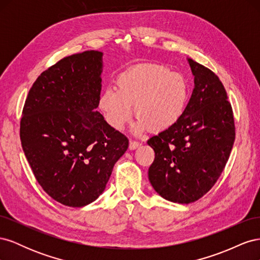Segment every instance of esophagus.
I'll return each instance as SVG.
<instances>
[{
  "label": "esophagus",
  "mask_w": 260,
  "mask_h": 260,
  "mask_svg": "<svg viewBox=\"0 0 260 260\" xmlns=\"http://www.w3.org/2000/svg\"><path fill=\"white\" fill-rule=\"evenodd\" d=\"M140 145H141V143L138 142V141L130 140V142H129V148H130V149H136V148L139 147Z\"/></svg>",
  "instance_id": "34e87169"
}]
</instances>
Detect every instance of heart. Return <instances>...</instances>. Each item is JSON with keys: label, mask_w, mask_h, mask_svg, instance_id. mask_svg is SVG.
<instances>
[{"label": "heart", "mask_w": 260, "mask_h": 260, "mask_svg": "<svg viewBox=\"0 0 260 260\" xmlns=\"http://www.w3.org/2000/svg\"><path fill=\"white\" fill-rule=\"evenodd\" d=\"M117 90L106 89L99 106L111 127L120 130L132 116L138 117L132 130L140 133L151 127L161 131L175 124L183 115L188 99L182 75L156 64L138 65L119 75Z\"/></svg>", "instance_id": "obj_1"}]
</instances>
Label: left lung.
<instances>
[{
	"label": "left lung",
	"mask_w": 260,
	"mask_h": 260,
	"mask_svg": "<svg viewBox=\"0 0 260 260\" xmlns=\"http://www.w3.org/2000/svg\"><path fill=\"white\" fill-rule=\"evenodd\" d=\"M194 76L190 101L180 119L154 136L148 180L162 199L190 204L214 186L229 159L235 139L231 104L219 78L186 58Z\"/></svg>",
	"instance_id": "1"
}]
</instances>
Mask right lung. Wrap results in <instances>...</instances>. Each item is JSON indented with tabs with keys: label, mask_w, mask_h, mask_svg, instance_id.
Returning <instances> with one entry per match:
<instances>
[{
	"label": "right lung",
	"mask_w": 260,
	"mask_h": 260,
	"mask_svg": "<svg viewBox=\"0 0 260 260\" xmlns=\"http://www.w3.org/2000/svg\"><path fill=\"white\" fill-rule=\"evenodd\" d=\"M102 73V52L62 58L39 76L23 106V153L39 184L66 206L98 200L129 146L96 111Z\"/></svg>",
	"instance_id": "obj_1"
}]
</instances>
